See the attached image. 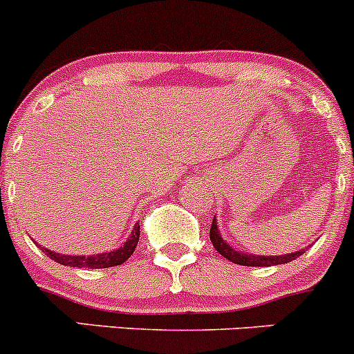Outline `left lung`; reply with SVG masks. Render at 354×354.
Here are the masks:
<instances>
[{"label":"left lung","mask_w":354,"mask_h":354,"mask_svg":"<svg viewBox=\"0 0 354 354\" xmlns=\"http://www.w3.org/2000/svg\"><path fill=\"white\" fill-rule=\"evenodd\" d=\"M209 239L214 249H216L221 256L228 259V261L233 262V264H240V266H261V268H268V266L286 264V262H291L293 259L300 257L301 254L305 252V249L300 250V252L285 254V256H250V254H245V252H236L235 249H232V247L225 242L223 236H221L220 232H218L216 218H213V223H211Z\"/></svg>","instance_id":"1"}]
</instances>
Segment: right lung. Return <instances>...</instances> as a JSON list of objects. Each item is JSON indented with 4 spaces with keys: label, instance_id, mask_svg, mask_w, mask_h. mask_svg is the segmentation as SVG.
Segmentation results:
<instances>
[{
    "label": "right lung",
    "instance_id": "obj_1",
    "mask_svg": "<svg viewBox=\"0 0 354 354\" xmlns=\"http://www.w3.org/2000/svg\"><path fill=\"white\" fill-rule=\"evenodd\" d=\"M138 240H140V225L136 223L134 230L131 232V236L127 239V242L124 243L119 249L112 250V252H104L97 254V256H63V254H56L53 250L41 249L44 254H47V257H50L53 261L59 262L63 266H69V268H90V269H102V268H112V266H119L122 262H126L127 259L133 256L134 249L138 245Z\"/></svg>",
    "mask_w": 354,
    "mask_h": 354
}]
</instances>
